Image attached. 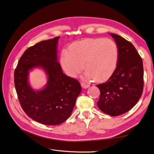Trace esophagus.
<instances>
[{
  "label": "esophagus",
  "instance_id": "34e87169",
  "mask_svg": "<svg viewBox=\"0 0 154 154\" xmlns=\"http://www.w3.org/2000/svg\"><path fill=\"white\" fill-rule=\"evenodd\" d=\"M81 87H83V89H87V88H88V87H89V85H88V84H86L85 83H81Z\"/></svg>",
  "mask_w": 154,
  "mask_h": 154
}]
</instances>
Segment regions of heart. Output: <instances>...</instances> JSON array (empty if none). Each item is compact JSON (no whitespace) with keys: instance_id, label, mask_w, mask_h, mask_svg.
<instances>
[{"instance_id":"obj_1","label":"heart","mask_w":154,"mask_h":154,"mask_svg":"<svg viewBox=\"0 0 154 154\" xmlns=\"http://www.w3.org/2000/svg\"><path fill=\"white\" fill-rule=\"evenodd\" d=\"M119 49L114 41L109 38H86L75 42L69 51L63 50L61 55L63 69L69 76L76 77L83 70L87 80L103 81L116 71Z\"/></svg>"}]
</instances>
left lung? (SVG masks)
I'll return each mask as SVG.
<instances>
[{
    "instance_id": "left-lung-1",
    "label": "left lung",
    "mask_w": 154,
    "mask_h": 154,
    "mask_svg": "<svg viewBox=\"0 0 154 154\" xmlns=\"http://www.w3.org/2000/svg\"><path fill=\"white\" fill-rule=\"evenodd\" d=\"M119 49L116 71L106 82L97 85L100 97L99 109L111 116H120L133 108L143 89L142 59L133 44L119 35L109 34Z\"/></svg>"
}]
</instances>
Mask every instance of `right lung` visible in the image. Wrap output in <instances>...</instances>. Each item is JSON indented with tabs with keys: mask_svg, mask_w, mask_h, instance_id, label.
<instances>
[{
	"mask_svg": "<svg viewBox=\"0 0 154 154\" xmlns=\"http://www.w3.org/2000/svg\"><path fill=\"white\" fill-rule=\"evenodd\" d=\"M60 37L39 42L27 49L15 69L14 86L25 113L45 125H59L71 116L81 91L79 82L63 73L57 57ZM41 68L48 82L41 90H34L28 81L29 71Z\"/></svg>",
	"mask_w": 154,
	"mask_h": 154,
	"instance_id": "obj_1",
	"label": "right lung"
}]
</instances>
